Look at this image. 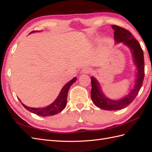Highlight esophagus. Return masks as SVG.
<instances>
[{
    "label": "esophagus",
    "mask_w": 152,
    "mask_h": 152,
    "mask_svg": "<svg viewBox=\"0 0 152 152\" xmlns=\"http://www.w3.org/2000/svg\"><path fill=\"white\" fill-rule=\"evenodd\" d=\"M90 72V70L88 68H84L81 70L80 73L81 74H86V73H89Z\"/></svg>",
    "instance_id": "1"
}]
</instances>
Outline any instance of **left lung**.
<instances>
[{
    "mask_svg": "<svg viewBox=\"0 0 152 152\" xmlns=\"http://www.w3.org/2000/svg\"><path fill=\"white\" fill-rule=\"evenodd\" d=\"M112 27L114 30V39L115 43L122 42L129 48L137 72L133 88L127 94L118 100L112 99L107 97L103 93L97 79L94 77H91V96L92 101L96 107L104 110H118L129 105L138 94L145 75L144 55L140 43L127 30L117 25H112Z\"/></svg>",
    "mask_w": 152,
    "mask_h": 152,
    "instance_id": "left-lung-1",
    "label": "left lung"
}]
</instances>
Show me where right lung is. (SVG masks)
Wrapping results in <instances>:
<instances>
[{"label":"right lung","mask_w":152,"mask_h":152,"mask_svg":"<svg viewBox=\"0 0 152 152\" xmlns=\"http://www.w3.org/2000/svg\"><path fill=\"white\" fill-rule=\"evenodd\" d=\"M39 32V31H31L30 34L31 33H34V32ZM77 80V77H74L73 79L69 81L68 82L63 86V88L61 89L60 93H59V95L56 99L51 104L43 108H31L27 107L25 104L23 103L21 100L18 98L22 105L29 112L35 113L37 115L41 116V117H48V116H51L56 115L58 113L61 112L62 110L65 108L66 105L67 103V94L69 89H70V86L74 83V82Z\"/></svg>","instance_id":"add662e5"}]
</instances>
